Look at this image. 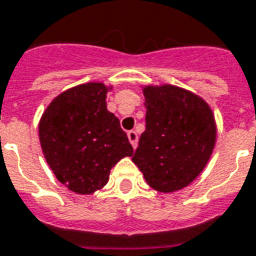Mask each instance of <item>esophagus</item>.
<instances>
[{
  "label": "esophagus",
  "mask_w": 256,
  "mask_h": 256,
  "mask_svg": "<svg viewBox=\"0 0 256 256\" xmlns=\"http://www.w3.org/2000/svg\"><path fill=\"white\" fill-rule=\"evenodd\" d=\"M128 141L132 144V146L136 149L137 148V144H138V134L134 132V130H130L128 133Z\"/></svg>",
  "instance_id": "1"
}]
</instances>
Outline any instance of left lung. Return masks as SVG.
<instances>
[{
	"instance_id": "obj_1",
	"label": "left lung",
	"mask_w": 256,
	"mask_h": 256,
	"mask_svg": "<svg viewBox=\"0 0 256 256\" xmlns=\"http://www.w3.org/2000/svg\"><path fill=\"white\" fill-rule=\"evenodd\" d=\"M146 128L133 162L149 186L175 192L196 180L213 153L214 114L198 94L176 85L142 86Z\"/></svg>"
}]
</instances>
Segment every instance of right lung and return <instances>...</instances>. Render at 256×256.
<instances>
[{
  "label": "right lung",
  "mask_w": 256,
  "mask_h": 256,
  "mask_svg": "<svg viewBox=\"0 0 256 256\" xmlns=\"http://www.w3.org/2000/svg\"><path fill=\"white\" fill-rule=\"evenodd\" d=\"M112 86L86 82L65 90L52 100L39 120L40 146L58 180L77 194L103 188L110 171L133 146L119 119L107 110Z\"/></svg>",
  "instance_id": "add662e5"
}]
</instances>
